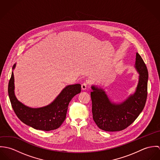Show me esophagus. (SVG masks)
I'll list each match as a JSON object with an SVG mask.
<instances>
[{
	"label": "esophagus",
	"mask_w": 160,
	"mask_h": 160,
	"mask_svg": "<svg viewBox=\"0 0 160 160\" xmlns=\"http://www.w3.org/2000/svg\"><path fill=\"white\" fill-rule=\"evenodd\" d=\"M87 86H88V84H87V83H86V82L83 83V84L81 85V89H82V91H85V90L86 89V88H87Z\"/></svg>",
	"instance_id": "obj_1"
}]
</instances>
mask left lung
Masks as SVG:
<instances>
[{
  "label": "left lung",
  "mask_w": 160,
  "mask_h": 160,
  "mask_svg": "<svg viewBox=\"0 0 160 160\" xmlns=\"http://www.w3.org/2000/svg\"><path fill=\"white\" fill-rule=\"evenodd\" d=\"M134 68L139 74L136 91L121 102L115 103L105 89L92 86L93 119L100 129L108 132L122 131L131 125L142 112L147 97L148 72L137 52Z\"/></svg>",
  "instance_id": "left-lung-1"
}]
</instances>
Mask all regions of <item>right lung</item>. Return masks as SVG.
<instances>
[{
  "label": "right lung",
  "mask_w": 160,
  "mask_h": 160,
  "mask_svg": "<svg viewBox=\"0 0 160 160\" xmlns=\"http://www.w3.org/2000/svg\"><path fill=\"white\" fill-rule=\"evenodd\" d=\"M12 67L8 92L12 108L18 118L25 124L35 129L49 131L58 128L66 118L69 102L81 91L79 84L67 86L50 104L40 108H31L20 102L15 94V79Z\"/></svg>",
  "instance_id": "add662e5"
}]
</instances>
